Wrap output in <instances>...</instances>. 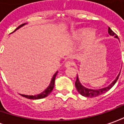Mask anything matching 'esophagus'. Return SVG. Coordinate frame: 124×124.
I'll return each mask as SVG.
<instances>
[{"instance_id": "1", "label": "esophagus", "mask_w": 124, "mask_h": 124, "mask_svg": "<svg viewBox=\"0 0 124 124\" xmlns=\"http://www.w3.org/2000/svg\"><path fill=\"white\" fill-rule=\"evenodd\" d=\"M73 64V61H71V60H67L66 62H65L64 66H66V67H69V66H72Z\"/></svg>"}]
</instances>
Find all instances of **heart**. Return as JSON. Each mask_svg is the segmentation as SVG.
<instances>
[{"label":"heart","instance_id":"1","mask_svg":"<svg viewBox=\"0 0 124 124\" xmlns=\"http://www.w3.org/2000/svg\"><path fill=\"white\" fill-rule=\"evenodd\" d=\"M86 32V29H79L78 31H76L75 32L73 33V34L71 36V39L74 40H79L85 35ZM96 38L97 34L95 31L93 30V31H88L84 40L83 44H82L84 48L87 49V48L92 46L96 40Z\"/></svg>","mask_w":124,"mask_h":124}]
</instances>
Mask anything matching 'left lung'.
Here are the masks:
<instances>
[{"label": "left lung", "instance_id": "obj_1", "mask_svg": "<svg viewBox=\"0 0 124 124\" xmlns=\"http://www.w3.org/2000/svg\"><path fill=\"white\" fill-rule=\"evenodd\" d=\"M108 33L109 35H110V36H115V38H118L117 35L114 32V31H113L110 29V27H108ZM119 77V74L118 75V76L117 77V78L115 79V80L113 82V83L110 84L108 87L101 88V89H97V90L88 89L87 88H85L84 86H83L81 84L79 83V81L78 77H77V79H76V82H75V85L77 91L79 92L82 95H83L84 97H94L99 96V95H100L101 94H103V93H104L106 91H108V90H110L115 85V84L116 83V82L117 81Z\"/></svg>", "mask_w": 124, "mask_h": 124}]
</instances>
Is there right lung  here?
Here are the masks:
<instances>
[{
  "instance_id": "obj_1",
  "label": "right lung",
  "mask_w": 124,
  "mask_h": 124,
  "mask_svg": "<svg viewBox=\"0 0 124 124\" xmlns=\"http://www.w3.org/2000/svg\"><path fill=\"white\" fill-rule=\"evenodd\" d=\"M24 24H20L19 27L18 28H16L15 29V31H16L18 29H19L20 27H21L22 26H23ZM58 72H56L53 76L51 81V83L49 85V86L45 89L44 91H42L39 94H36V95H21L23 97H24L27 99H31V100H38V99H42L44 97H46V96H48L49 94L51 93V92L52 91V90L54 89V84H55V76L57 75Z\"/></svg>"
}]
</instances>
